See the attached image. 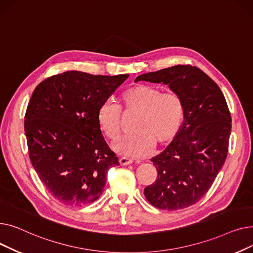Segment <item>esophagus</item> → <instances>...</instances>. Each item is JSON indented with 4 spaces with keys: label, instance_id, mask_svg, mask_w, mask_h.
Masks as SVG:
<instances>
[{
    "label": "esophagus",
    "instance_id": "34e87169",
    "mask_svg": "<svg viewBox=\"0 0 253 253\" xmlns=\"http://www.w3.org/2000/svg\"><path fill=\"white\" fill-rule=\"evenodd\" d=\"M132 162H133V160H132V159H130V158H127V157H121L119 159V163L121 165H129Z\"/></svg>",
    "mask_w": 253,
    "mask_h": 253
}]
</instances>
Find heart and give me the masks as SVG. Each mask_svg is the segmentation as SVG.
<instances>
[{
  "mask_svg": "<svg viewBox=\"0 0 253 253\" xmlns=\"http://www.w3.org/2000/svg\"><path fill=\"white\" fill-rule=\"evenodd\" d=\"M121 106L137 116L135 133L117 139L113 149L119 154L142 158L152 153L156 142L164 144L178 132L184 115L183 102L175 91H165L148 84H137L122 93ZM97 124L102 133L115 139L121 133V108L111 100L104 101L97 111Z\"/></svg>",
  "mask_w": 253,
  "mask_h": 253,
  "instance_id": "obj_1",
  "label": "heart"
}]
</instances>
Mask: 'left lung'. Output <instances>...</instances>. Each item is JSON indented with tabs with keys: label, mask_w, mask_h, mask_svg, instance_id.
Instances as JSON below:
<instances>
[{
	"label": "left lung",
	"mask_w": 253,
	"mask_h": 253,
	"mask_svg": "<svg viewBox=\"0 0 253 253\" xmlns=\"http://www.w3.org/2000/svg\"><path fill=\"white\" fill-rule=\"evenodd\" d=\"M162 83L180 95L183 123L167 148L152 158L154 183L144 189L155 207L177 210L197 203L208 192L228 156L232 119L217 84L192 65H174L138 76Z\"/></svg>",
	"instance_id": "obj_1"
}]
</instances>
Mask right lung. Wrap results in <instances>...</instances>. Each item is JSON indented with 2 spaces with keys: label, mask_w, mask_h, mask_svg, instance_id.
Listing matches in <instances>:
<instances>
[{
  "label": "right lung",
  "mask_w": 253,
  "mask_h": 253,
  "mask_svg": "<svg viewBox=\"0 0 253 253\" xmlns=\"http://www.w3.org/2000/svg\"><path fill=\"white\" fill-rule=\"evenodd\" d=\"M128 77L70 71L34 90L24 116L29 156L45 188L62 204L79 207L97 200L109 169L119 165L96 115Z\"/></svg>",
  "instance_id": "obj_1"
}]
</instances>
